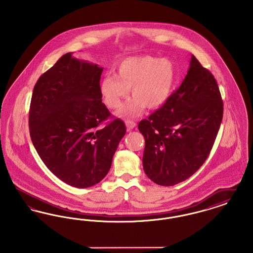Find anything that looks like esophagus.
Listing matches in <instances>:
<instances>
[{
  "instance_id": "1",
  "label": "esophagus",
  "mask_w": 253,
  "mask_h": 253,
  "mask_svg": "<svg viewBox=\"0 0 253 253\" xmlns=\"http://www.w3.org/2000/svg\"><path fill=\"white\" fill-rule=\"evenodd\" d=\"M135 126H136V123H135V122H133V121H126V127H127V129H128L129 131L132 130Z\"/></svg>"
}]
</instances>
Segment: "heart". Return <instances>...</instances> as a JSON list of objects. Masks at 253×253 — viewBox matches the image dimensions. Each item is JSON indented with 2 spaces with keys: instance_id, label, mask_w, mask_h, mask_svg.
Listing matches in <instances>:
<instances>
[{
  "instance_id": "obj_1",
  "label": "heart",
  "mask_w": 253,
  "mask_h": 253,
  "mask_svg": "<svg viewBox=\"0 0 253 253\" xmlns=\"http://www.w3.org/2000/svg\"><path fill=\"white\" fill-rule=\"evenodd\" d=\"M175 81L171 60L153 56L131 57L121 61L116 75L106 74L100 81L99 91L109 108H119L131 89L132 99L119 111L122 119L139 117L145 107L158 108L170 95Z\"/></svg>"
}]
</instances>
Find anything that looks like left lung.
Returning a JSON list of instances; mask_svg holds the SVG:
<instances>
[{
    "instance_id": "8db88e82",
    "label": "left lung",
    "mask_w": 253,
    "mask_h": 253,
    "mask_svg": "<svg viewBox=\"0 0 253 253\" xmlns=\"http://www.w3.org/2000/svg\"><path fill=\"white\" fill-rule=\"evenodd\" d=\"M223 119L213 75L192 56L180 87L138 124L145 138V173L161 186L188 179L209 157Z\"/></svg>"
}]
</instances>
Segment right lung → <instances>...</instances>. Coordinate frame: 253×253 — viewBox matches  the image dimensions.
Segmentation results:
<instances>
[{
	"instance_id": "obj_1",
	"label": "right lung",
	"mask_w": 253,
	"mask_h": 253,
	"mask_svg": "<svg viewBox=\"0 0 253 253\" xmlns=\"http://www.w3.org/2000/svg\"><path fill=\"white\" fill-rule=\"evenodd\" d=\"M103 68L67 53L34 86L29 110L32 143L45 166L60 180L88 188L102 180L126 132L111 116L99 91Z\"/></svg>"
}]
</instances>
